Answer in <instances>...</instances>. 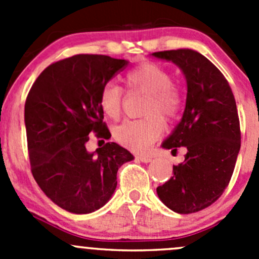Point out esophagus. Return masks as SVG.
<instances>
[{
	"label": "esophagus",
	"mask_w": 259,
	"mask_h": 259,
	"mask_svg": "<svg viewBox=\"0 0 259 259\" xmlns=\"http://www.w3.org/2000/svg\"><path fill=\"white\" fill-rule=\"evenodd\" d=\"M138 159H139L140 161H143V163H150L151 161V156H149V155H138L137 156Z\"/></svg>",
	"instance_id": "1"
}]
</instances>
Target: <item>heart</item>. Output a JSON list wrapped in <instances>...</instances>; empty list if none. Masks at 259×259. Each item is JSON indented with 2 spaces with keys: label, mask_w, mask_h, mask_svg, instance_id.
Masks as SVG:
<instances>
[{
  "label": "heart",
  "mask_w": 259,
  "mask_h": 259,
  "mask_svg": "<svg viewBox=\"0 0 259 259\" xmlns=\"http://www.w3.org/2000/svg\"><path fill=\"white\" fill-rule=\"evenodd\" d=\"M125 82L130 90L148 94L144 113H159L166 119H173L182 109V94L173 83L171 75L159 65L145 62L134 67L125 75ZM101 110L111 119L120 115L122 105V90L114 83L103 88L99 98ZM164 130V122L158 115L144 119L126 120L115 129L114 137L117 142L134 151H144Z\"/></svg>",
  "instance_id": "obj_1"
}]
</instances>
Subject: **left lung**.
Masks as SVG:
<instances>
[{"mask_svg":"<svg viewBox=\"0 0 259 259\" xmlns=\"http://www.w3.org/2000/svg\"><path fill=\"white\" fill-rule=\"evenodd\" d=\"M176 64L187 80V103L180 122L161 146L187 149L168 182L156 188L173 211L189 214L213 204L228 187L241 149L236 100L228 81L199 52L189 49L154 52Z\"/></svg>","mask_w":259,"mask_h":259,"instance_id":"1","label":"left lung"}]
</instances>
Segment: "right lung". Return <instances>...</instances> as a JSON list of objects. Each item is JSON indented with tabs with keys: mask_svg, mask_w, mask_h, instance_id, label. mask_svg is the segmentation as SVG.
<instances>
[{
	"mask_svg": "<svg viewBox=\"0 0 259 259\" xmlns=\"http://www.w3.org/2000/svg\"><path fill=\"white\" fill-rule=\"evenodd\" d=\"M126 60L75 55L46 67L25 104L31 171L38 187L62 209L88 214L108 203L120 166L134 159L116 143L94 153L89 134L110 139L99 98L104 86L125 69Z\"/></svg>",
	"mask_w": 259,
	"mask_h": 259,
	"instance_id": "right-lung-1",
	"label": "right lung"
}]
</instances>
